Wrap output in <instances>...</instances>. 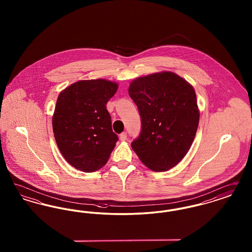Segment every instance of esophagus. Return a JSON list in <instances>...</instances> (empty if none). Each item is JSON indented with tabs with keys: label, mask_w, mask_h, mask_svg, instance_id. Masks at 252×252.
<instances>
[{
	"label": "esophagus",
	"mask_w": 252,
	"mask_h": 252,
	"mask_svg": "<svg viewBox=\"0 0 252 252\" xmlns=\"http://www.w3.org/2000/svg\"><path fill=\"white\" fill-rule=\"evenodd\" d=\"M126 137H127V135H126V132H123V133H121V134H120L121 141H126Z\"/></svg>",
	"instance_id": "esophagus-1"
}]
</instances>
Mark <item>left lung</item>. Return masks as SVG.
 <instances>
[{
  "label": "left lung",
  "instance_id": "obj_1",
  "mask_svg": "<svg viewBox=\"0 0 252 252\" xmlns=\"http://www.w3.org/2000/svg\"><path fill=\"white\" fill-rule=\"evenodd\" d=\"M128 94L142 124L132 149L153 171L176 166L189 151L198 126L193 88L178 74L163 72L135 79Z\"/></svg>",
  "mask_w": 252,
  "mask_h": 252
}]
</instances>
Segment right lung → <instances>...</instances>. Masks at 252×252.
<instances>
[{"label":"right lung","instance_id":"1","mask_svg":"<svg viewBox=\"0 0 252 252\" xmlns=\"http://www.w3.org/2000/svg\"><path fill=\"white\" fill-rule=\"evenodd\" d=\"M118 85L105 79L75 82L60 93L53 130L60 153L74 168L91 173L103 167L117 143L108 100Z\"/></svg>","mask_w":252,"mask_h":252}]
</instances>
